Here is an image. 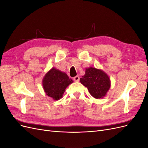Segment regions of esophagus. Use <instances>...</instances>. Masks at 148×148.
Returning a JSON list of instances; mask_svg holds the SVG:
<instances>
[{"instance_id":"34e87169","label":"esophagus","mask_w":148,"mask_h":148,"mask_svg":"<svg viewBox=\"0 0 148 148\" xmlns=\"http://www.w3.org/2000/svg\"><path fill=\"white\" fill-rule=\"evenodd\" d=\"M73 80L75 82H78L79 81V76H76L73 78Z\"/></svg>"}]
</instances>
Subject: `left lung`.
Segmentation results:
<instances>
[{"label": "left lung", "mask_w": 148, "mask_h": 148, "mask_svg": "<svg viewBox=\"0 0 148 148\" xmlns=\"http://www.w3.org/2000/svg\"><path fill=\"white\" fill-rule=\"evenodd\" d=\"M80 82L96 99L104 97L110 87V80L107 74L94 67L86 68L85 74L80 78Z\"/></svg>", "instance_id": "obj_1"}]
</instances>
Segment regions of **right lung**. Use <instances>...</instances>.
<instances>
[{
	"label": "right lung",
	"instance_id": "1",
	"mask_svg": "<svg viewBox=\"0 0 148 148\" xmlns=\"http://www.w3.org/2000/svg\"><path fill=\"white\" fill-rule=\"evenodd\" d=\"M73 82L65 72L53 67L44 75L42 83L46 95L57 101L62 97L66 87Z\"/></svg>",
	"mask_w": 148,
	"mask_h": 148
}]
</instances>
